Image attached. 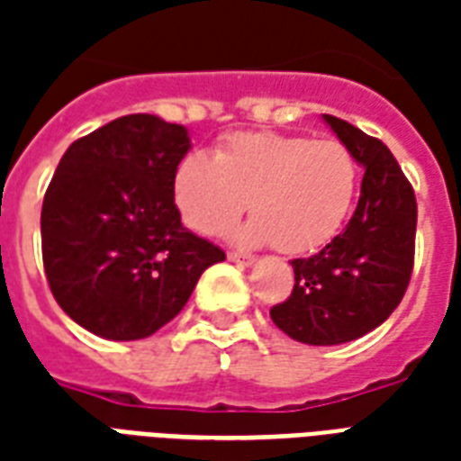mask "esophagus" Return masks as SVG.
Segmentation results:
<instances>
[{"label": "esophagus", "instance_id": "obj_1", "mask_svg": "<svg viewBox=\"0 0 461 461\" xmlns=\"http://www.w3.org/2000/svg\"><path fill=\"white\" fill-rule=\"evenodd\" d=\"M227 258H230L231 263H237V266H246V267L256 263V258H253V256H249V253H239V251L227 253Z\"/></svg>", "mask_w": 461, "mask_h": 461}]
</instances>
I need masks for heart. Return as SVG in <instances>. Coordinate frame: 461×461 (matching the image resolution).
Listing matches in <instances>:
<instances>
[{
  "instance_id": "heart-1",
  "label": "heart",
  "mask_w": 461,
  "mask_h": 461,
  "mask_svg": "<svg viewBox=\"0 0 461 461\" xmlns=\"http://www.w3.org/2000/svg\"><path fill=\"white\" fill-rule=\"evenodd\" d=\"M172 186L191 230L220 234L249 203L246 244H275L296 256L321 249L342 230L357 198L358 165L335 139L234 133L212 158L188 153Z\"/></svg>"
}]
</instances>
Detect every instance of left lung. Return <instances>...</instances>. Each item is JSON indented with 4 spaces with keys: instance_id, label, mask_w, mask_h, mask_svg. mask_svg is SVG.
<instances>
[{
    "instance_id": "obj_1",
    "label": "left lung",
    "mask_w": 461,
    "mask_h": 461,
    "mask_svg": "<svg viewBox=\"0 0 461 461\" xmlns=\"http://www.w3.org/2000/svg\"><path fill=\"white\" fill-rule=\"evenodd\" d=\"M322 122L364 167L361 195L342 234L292 260V296L270 308L285 335L315 347L351 342L390 318L407 292L416 239L414 188L385 143L344 119Z\"/></svg>"
}]
</instances>
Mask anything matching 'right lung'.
Wrapping results in <instances>:
<instances>
[{"instance_id": "right-lung-1", "label": "right lung", "mask_w": 461, "mask_h": 461, "mask_svg": "<svg viewBox=\"0 0 461 461\" xmlns=\"http://www.w3.org/2000/svg\"><path fill=\"white\" fill-rule=\"evenodd\" d=\"M188 131L129 114L74 140L47 186L42 263L54 299L81 328L131 342L186 306L224 251L181 224L174 172Z\"/></svg>"}]
</instances>
